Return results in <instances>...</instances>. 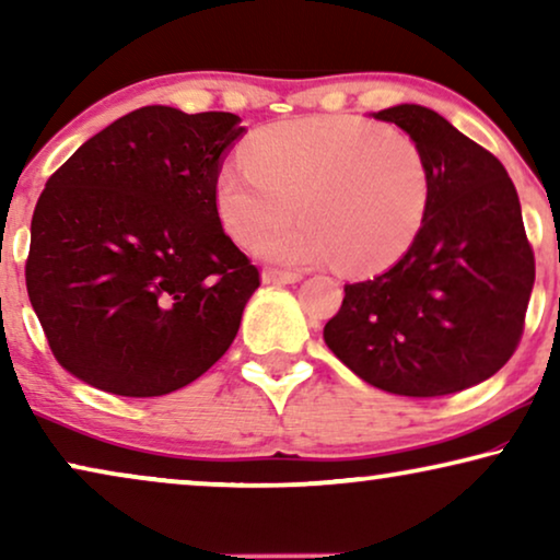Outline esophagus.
I'll return each instance as SVG.
<instances>
[{
    "label": "esophagus",
    "mask_w": 560,
    "mask_h": 560,
    "mask_svg": "<svg viewBox=\"0 0 560 560\" xmlns=\"http://www.w3.org/2000/svg\"><path fill=\"white\" fill-rule=\"evenodd\" d=\"M303 278V272L298 270H280V267H265L262 282L267 285H288V282H298Z\"/></svg>",
    "instance_id": "obj_1"
}]
</instances>
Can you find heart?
<instances>
[{
  "label": "heart",
  "mask_w": 560,
  "mask_h": 560,
  "mask_svg": "<svg viewBox=\"0 0 560 560\" xmlns=\"http://www.w3.org/2000/svg\"><path fill=\"white\" fill-rule=\"evenodd\" d=\"M433 203V171L410 135L357 117H305L257 129L244 165L217 178L219 219L234 242L288 265L336 259L380 272L418 240ZM304 224L275 230L294 215ZM273 232L270 233L269 229Z\"/></svg>",
  "instance_id": "obj_1"
}]
</instances>
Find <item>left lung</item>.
<instances>
[{
    "instance_id": "8db88e82",
    "label": "left lung",
    "mask_w": 560,
    "mask_h": 560,
    "mask_svg": "<svg viewBox=\"0 0 560 560\" xmlns=\"http://www.w3.org/2000/svg\"><path fill=\"white\" fill-rule=\"evenodd\" d=\"M425 150L433 203L412 247L343 288L326 347L370 385L405 397L462 393L500 372L523 339L535 255L520 198L492 152L418 104L382 109Z\"/></svg>"
}]
</instances>
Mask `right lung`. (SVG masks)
I'll list each match as a JSON object with an SVG mask.
<instances>
[{
    "label": "right lung",
    "mask_w": 560,
    "mask_h": 560,
    "mask_svg": "<svg viewBox=\"0 0 560 560\" xmlns=\"http://www.w3.org/2000/svg\"><path fill=\"white\" fill-rule=\"evenodd\" d=\"M229 112L142 106L83 142L45 183L25 280L52 357L86 385L158 397L232 347L259 270L221 229Z\"/></svg>",
    "instance_id": "obj_1"
}]
</instances>
